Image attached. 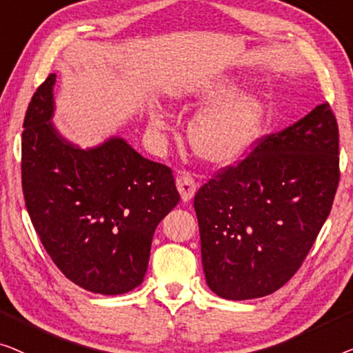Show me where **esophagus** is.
Listing matches in <instances>:
<instances>
[{"mask_svg":"<svg viewBox=\"0 0 353 353\" xmlns=\"http://www.w3.org/2000/svg\"><path fill=\"white\" fill-rule=\"evenodd\" d=\"M176 185H177L179 193H181L182 201H190L193 195H195V192H196L195 179H193L192 176L185 174V172H182L181 176H177Z\"/></svg>","mask_w":353,"mask_h":353,"instance_id":"34e87169","label":"esophagus"}]
</instances>
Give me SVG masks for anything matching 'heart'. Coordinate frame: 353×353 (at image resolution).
<instances>
[{"instance_id":"heart-1","label":"heart","mask_w":353,"mask_h":353,"mask_svg":"<svg viewBox=\"0 0 353 353\" xmlns=\"http://www.w3.org/2000/svg\"><path fill=\"white\" fill-rule=\"evenodd\" d=\"M230 79H217L179 94L177 102H211L193 117L188 125V142L198 158L211 165H230L240 160L259 137L265 120V107L254 92H235ZM153 131L166 128L158 112L150 113Z\"/></svg>"}]
</instances>
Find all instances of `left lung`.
Returning <instances> with one entry per match:
<instances>
[{
    "instance_id": "8db88e82",
    "label": "left lung",
    "mask_w": 353,
    "mask_h": 353,
    "mask_svg": "<svg viewBox=\"0 0 353 353\" xmlns=\"http://www.w3.org/2000/svg\"><path fill=\"white\" fill-rule=\"evenodd\" d=\"M330 103L259 145L196 192L206 283L230 301L275 292L296 274L330 216L339 183Z\"/></svg>"
}]
</instances>
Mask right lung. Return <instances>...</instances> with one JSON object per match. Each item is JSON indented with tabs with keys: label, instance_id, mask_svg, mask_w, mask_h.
I'll use <instances>...</instances> for the list:
<instances>
[{
	"label": "right lung",
	"instance_id": "obj_1",
	"mask_svg": "<svg viewBox=\"0 0 353 353\" xmlns=\"http://www.w3.org/2000/svg\"><path fill=\"white\" fill-rule=\"evenodd\" d=\"M54 84L51 73L23 120L27 211L68 280L97 294H123L142 283L155 228L181 200L174 177L123 137L91 148L67 141L52 123Z\"/></svg>",
	"mask_w": 353,
	"mask_h": 353
}]
</instances>
